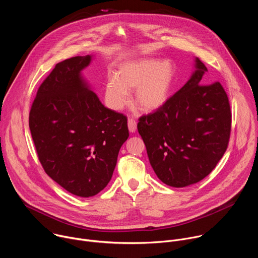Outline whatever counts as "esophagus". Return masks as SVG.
<instances>
[{"instance_id": "1", "label": "esophagus", "mask_w": 258, "mask_h": 258, "mask_svg": "<svg viewBox=\"0 0 258 258\" xmlns=\"http://www.w3.org/2000/svg\"><path fill=\"white\" fill-rule=\"evenodd\" d=\"M127 125H128V131L131 133H135L137 131V121L133 118H128L127 120Z\"/></svg>"}]
</instances>
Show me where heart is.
<instances>
[{"label":"heart","mask_w":258,"mask_h":258,"mask_svg":"<svg viewBox=\"0 0 258 258\" xmlns=\"http://www.w3.org/2000/svg\"><path fill=\"white\" fill-rule=\"evenodd\" d=\"M174 68L169 62L143 59L124 63L119 67L117 78H109L106 84V99L110 107L120 110L135 90V103L145 112L160 109L169 99L174 82Z\"/></svg>","instance_id":"1"}]
</instances>
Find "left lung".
I'll list each match as a JSON object with an SVG mask.
<instances>
[{"instance_id":"left-lung-1","label":"left lung","mask_w":258,"mask_h":258,"mask_svg":"<svg viewBox=\"0 0 258 258\" xmlns=\"http://www.w3.org/2000/svg\"><path fill=\"white\" fill-rule=\"evenodd\" d=\"M195 62L186 85L138 123L156 175L175 188L208 175L224 156L231 135L228 95L219 82L202 84L207 68L199 58Z\"/></svg>"}]
</instances>
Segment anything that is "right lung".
Listing matches in <instances>:
<instances>
[{
	"mask_svg": "<svg viewBox=\"0 0 258 258\" xmlns=\"http://www.w3.org/2000/svg\"><path fill=\"white\" fill-rule=\"evenodd\" d=\"M92 56L66 59L40 86L29 112V128L46 173L69 193L92 197L112 177L127 118L106 108L81 71Z\"/></svg>",
	"mask_w": 258,
	"mask_h": 258,
	"instance_id": "add662e5",
	"label": "right lung"
}]
</instances>
